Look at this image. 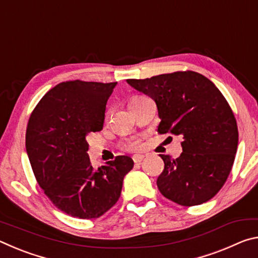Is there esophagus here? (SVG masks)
Returning a JSON list of instances; mask_svg holds the SVG:
<instances>
[{
	"label": "esophagus",
	"mask_w": 258,
	"mask_h": 258,
	"mask_svg": "<svg viewBox=\"0 0 258 258\" xmlns=\"http://www.w3.org/2000/svg\"><path fill=\"white\" fill-rule=\"evenodd\" d=\"M143 158H145V156H143V155H134L133 156V161L135 164H140L143 160Z\"/></svg>",
	"instance_id": "34e87169"
}]
</instances>
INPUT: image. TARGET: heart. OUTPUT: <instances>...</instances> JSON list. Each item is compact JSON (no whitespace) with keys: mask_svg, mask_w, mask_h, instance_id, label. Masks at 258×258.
<instances>
[{"mask_svg":"<svg viewBox=\"0 0 258 258\" xmlns=\"http://www.w3.org/2000/svg\"><path fill=\"white\" fill-rule=\"evenodd\" d=\"M147 97H143V95H135V97L131 98L130 101H128V104L130 103H134V102H138L140 101V100H143L146 99ZM140 147H141V142H140V140L138 139H131V140H127L124 145H123V148L125 150H130V151H134V150H138L140 149Z\"/></svg>","mask_w":258,"mask_h":258,"instance_id":"1","label":"heart"}]
</instances>
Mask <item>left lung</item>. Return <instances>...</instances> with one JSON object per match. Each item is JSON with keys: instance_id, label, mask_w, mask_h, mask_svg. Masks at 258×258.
Returning <instances> with one entry per match:
<instances>
[{"instance_id": "left-lung-1", "label": "left lung", "mask_w": 258, "mask_h": 258, "mask_svg": "<svg viewBox=\"0 0 258 258\" xmlns=\"http://www.w3.org/2000/svg\"><path fill=\"white\" fill-rule=\"evenodd\" d=\"M127 83L156 102L158 133L183 139L178 158L159 155L165 164L157 178L161 195L187 207L208 202L224 185L238 147L237 120L223 94L191 71Z\"/></svg>"}]
</instances>
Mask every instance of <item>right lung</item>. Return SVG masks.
<instances>
[{"mask_svg": "<svg viewBox=\"0 0 258 258\" xmlns=\"http://www.w3.org/2000/svg\"><path fill=\"white\" fill-rule=\"evenodd\" d=\"M116 84L60 83L29 117L26 150L34 175L52 204L73 217L103 215L119 199L124 176L133 168L131 157L117 156L95 169L87 155V134L102 130Z\"/></svg>", "mask_w": 258, "mask_h": 258, "instance_id": "obj_1", "label": "right lung"}]
</instances>
